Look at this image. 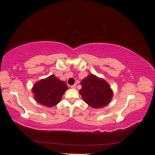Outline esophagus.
I'll use <instances>...</instances> for the list:
<instances>
[{
  "label": "esophagus",
  "mask_w": 155,
  "mask_h": 155,
  "mask_svg": "<svg viewBox=\"0 0 155 155\" xmlns=\"http://www.w3.org/2000/svg\"><path fill=\"white\" fill-rule=\"evenodd\" d=\"M71 88H76V84H74V85H72L71 86Z\"/></svg>",
  "instance_id": "34e87169"
}]
</instances>
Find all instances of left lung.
<instances>
[{
	"instance_id": "1",
	"label": "left lung",
	"mask_w": 155,
	"mask_h": 155,
	"mask_svg": "<svg viewBox=\"0 0 155 155\" xmlns=\"http://www.w3.org/2000/svg\"><path fill=\"white\" fill-rule=\"evenodd\" d=\"M81 84L82 88L79 93L88 105L93 108H101L109 104L113 93L104 79L91 74L83 79Z\"/></svg>"
}]
</instances>
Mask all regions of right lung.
Masks as SVG:
<instances>
[{
	"label": "right lung",
	"instance_id": "right-lung-1",
	"mask_svg": "<svg viewBox=\"0 0 155 155\" xmlns=\"http://www.w3.org/2000/svg\"><path fill=\"white\" fill-rule=\"evenodd\" d=\"M68 89L67 84L55 76H49L36 83L32 89L35 100L40 104L51 107L61 101Z\"/></svg>",
	"mask_w": 155,
	"mask_h": 155
}]
</instances>
